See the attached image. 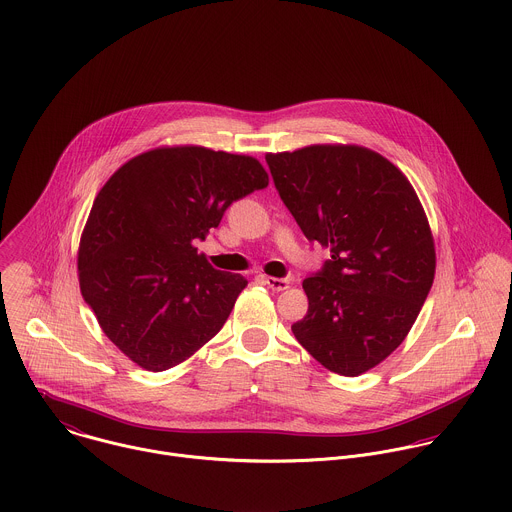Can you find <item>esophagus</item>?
Returning <instances> with one entry per match:
<instances>
[{
	"label": "esophagus",
	"instance_id": "1",
	"mask_svg": "<svg viewBox=\"0 0 512 512\" xmlns=\"http://www.w3.org/2000/svg\"><path fill=\"white\" fill-rule=\"evenodd\" d=\"M267 287H271L273 291H283L289 287V279H281V277H265L263 279Z\"/></svg>",
	"mask_w": 512,
	"mask_h": 512
}]
</instances>
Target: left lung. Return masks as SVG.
<instances>
[{
  "label": "left lung",
  "instance_id": "left-lung-1",
  "mask_svg": "<svg viewBox=\"0 0 512 512\" xmlns=\"http://www.w3.org/2000/svg\"><path fill=\"white\" fill-rule=\"evenodd\" d=\"M275 189L311 243L331 259L303 281L307 315L295 339L329 371L357 377L411 331L435 279V245L409 179L357 145L269 153Z\"/></svg>",
  "mask_w": 512,
  "mask_h": 512
}]
</instances>
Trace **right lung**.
<instances>
[{"mask_svg":"<svg viewBox=\"0 0 512 512\" xmlns=\"http://www.w3.org/2000/svg\"><path fill=\"white\" fill-rule=\"evenodd\" d=\"M267 185L257 159L205 147L153 149L109 177L81 235L79 287L133 363L171 369L221 331L247 279L217 271L195 243Z\"/></svg>","mask_w":512,"mask_h":512,"instance_id":"right-lung-1","label":"right lung"}]
</instances>
